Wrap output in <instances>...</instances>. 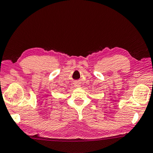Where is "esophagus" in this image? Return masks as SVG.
Returning a JSON list of instances; mask_svg holds the SVG:
<instances>
[{"label": "esophagus", "mask_w": 153, "mask_h": 153, "mask_svg": "<svg viewBox=\"0 0 153 153\" xmlns=\"http://www.w3.org/2000/svg\"><path fill=\"white\" fill-rule=\"evenodd\" d=\"M74 86H75V87H80V82H79V81H75V82H74Z\"/></svg>", "instance_id": "34e87169"}]
</instances>
